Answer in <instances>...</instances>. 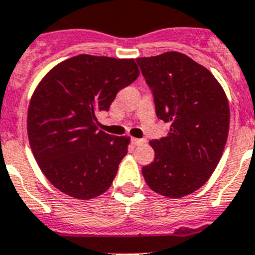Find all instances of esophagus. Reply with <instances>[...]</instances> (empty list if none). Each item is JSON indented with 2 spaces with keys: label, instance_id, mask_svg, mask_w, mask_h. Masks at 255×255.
Returning <instances> with one entry per match:
<instances>
[{
  "label": "esophagus",
  "instance_id": "1",
  "mask_svg": "<svg viewBox=\"0 0 255 255\" xmlns=\"http://www.w3.org/2000/svg\"><path fill=\"white\" fill-rule=\"evenodd\" d=\"M131 143L134 144V145H141V144H144V143H145V140H144V139L131 138Z\"/></svg>",
  "mask_w": 255,
  "mask_h": 255
}]
</instances>
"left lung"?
I'll return each instance as SVG.
<instances>
[{
	"label": "left lung",
	"mask_w": 255,
	"mask_h": 255,
	"mask_svg": "<svg viewBox=\"0 0 255 255\" xmlns=\"http://www.w3.org/2000/svg\"><path fill=\"white\" fill-rule=\"evenodd\" d=\"M154 96L157 117L170 124L166 136L149 141L154 161L145 182L167 198H182L208 181L226 145L230 108L213 74L180 52L136 58Z\"/></svg>",
	"instance_id": "1"
}]
</instances>
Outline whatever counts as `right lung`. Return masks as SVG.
<instances>
[{
    "label": "right lung",
    "mask_w": 255,
    "mask_h": 255,
    "mask_svg": "<svg viewBox=\"0 0 255 255\" xmlns=\"http://www.w3.org/2000/svg\"><path fill=\"white\" fill-rule=\"evenodd\" d=\"M139 76L134 58L79 55L44 75L28 108V138L40 171L75 199L105 193L128 153L129 136L98 130L117 92Z\"/></svg>",
    "instance_id": "1"
}]
</instances>
